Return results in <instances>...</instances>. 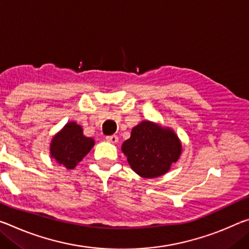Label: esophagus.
<instances>
[{
  "label": "esophagus",
  "mask_w": 249,
  "mask_h": 249,
  "mask_svg": "<svg viewBox=\"0 0 249 249\" xmlns=\"http://www.w3.org/2000/svg\"><path fill=\"white\" fill-rule=\"evenodd\" d=\"M106 141L109 142V143H112V144H116V143H118V137L116 135L106 136Z\"/></svg>",
  "instance_id": "34e87169"
}]
</instances>
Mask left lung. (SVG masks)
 Segmentation results:
<instances>
[{
	"label": "left lung",
	"instance_id": "left-lung-1",
	"mask_svg": "<svg viewBox=\"0 0 249 249\" xmlns=\"http://www.w3.org/2000/svg\"><path fill=\"white\" fill-rule=\"evenodd\" d=\"M129 166L144 178L163 176L181 154V143L172 128L145 120L134 126L131 137L122 144Z\"/></svg>",
	"mask_w": 249,
	"mask_h": 249
}]
</instances>
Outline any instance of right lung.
Masks as SVG:
<instances>
[{
	"mask_svg": "<svg viewBox=\"0 0 249 249\" xmlns=\"http://www.w3.org/2000/svg\"><path fill=\"white\" fill-rule=\"evenodd\" d=\"M95 141L83 134V128L75 122L66 123L55 134L50 145V154L56 163L73 169L88 155Z\"/></svg>",
	"mask_w": 249,
	"mask_h": 249,
	"instance_id": "right-lung-1",
	"label": "right lung"
}]
</instances>
